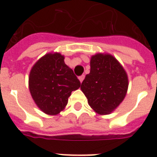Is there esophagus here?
Returning a JSON list of instances; mask_svg holds the SVG:
<instances>
[{"mask_svg":"<svg viewBox=\"0 0 157 157\" xmlns=\"http://www.w3.org/2000/svg\"><path fill=\"white\" fill-rule=\"evenodd\" d=\"M84 78H85V75H81V76H79V77H78V79H79L80 82H82V81H83V79H84Z\"/></svg>","mask_w":157,"mask_h":157,"instance_id":"esophagus-1","label":"esophagus"}]
</instances>
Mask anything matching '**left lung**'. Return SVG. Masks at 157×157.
Masks as SVG:
<instances>
[{"label":"left lung","instance_id":"obj_1","mask_svg":"<svg viewBox=\"0 0 157 157\" xmlns=\"http://www.w3.org/2000/svg\"><path fill=\"white\" fill-rule=\"evenodd\" d=\"M90 66V74L82 81L81 90L96 113H109L126 96L127 75L118 61L109 54L92 56Z\"/></svg>","mask_w":157,"mask_h":157}]
</instances>
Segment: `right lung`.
Segmentation results:
<instances>
[{
  "label": "right lung",
  "mask_w": 157,
  "mask_h": 157,
  "mask_svg": "<svg viewBox=\"0 0 157 157\" xmlns=\"http://www.w3.org/2000/svg\"><path fill=\"white\" fill-rule=\"evenodd\" d=\"M81 82L64 62L60 53L45 55L36 62L29 76V88L35 102L44 113H59L68 103L73 91Z\"/></svg>",
  "instance_id": "1"
}]
</instances>
